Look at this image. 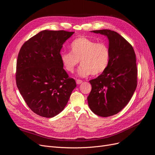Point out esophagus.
<instances>
[{
	"mask_svg": "<svg viewBox=\"0 0 155 155\" xmlns=\"http://www.w3.org/2000/svg\"><path fill=\"white\" fill-rule=\"evenodd\" d=\"M82 82H83V81L80 80V79H77L76 80V83L78 84V85H79V84H81Z\"/></svg>",
	"mask_w": 155,
	"mask_h": 155,
	"instance_id": "34e87169",
	"label": "esophagus"
}]
</instances>
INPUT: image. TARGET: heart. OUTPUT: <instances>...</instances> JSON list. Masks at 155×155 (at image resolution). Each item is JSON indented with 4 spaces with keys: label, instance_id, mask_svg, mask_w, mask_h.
Masks as SVG:
<instances>
[{
    "label": "heart",
    "instance_id": "heart-1",
    "mask_svg": "<svg viewBox=\"0 0 155 155\" xmlns=\"http://www.w3.org/2000/svg\"><path fill=\"white\" fill-rule=\"evenodd\" d=\"M70 52H62L61 61L64 68L73 72L80 60L78 75L86 77L88 75H98L104 72L109 64L110 53L109 46L104 43L85 37L75 39L70 45Z\"/></svg>",
    "mask_w": 155,
    "mask_h": 155
}]
</instances>
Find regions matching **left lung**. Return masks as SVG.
I'll use <instances>...</instances> for the list:
<instances>
[{
  "instance_id": "obj_1",
  "label": "left lung",
  "mask_w": 155,
  "mask_h": 155,
  "mask_svg": "<svg viewBox=\"0 0 155 155\" xmlns=\"http://www.w3.org/2000/svg\"><path fill=\"white\" fill-rule=\"evenodd\" d=\"M107 37L109 64L97 78L89 81L92 90L87 97L94 113L108 117L116 114L127 105L137 86V67L133 46L118 33L110 30H94Z\"/></svg>"
}]
</instances>
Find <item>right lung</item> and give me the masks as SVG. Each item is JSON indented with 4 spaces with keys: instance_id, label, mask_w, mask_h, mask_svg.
I'll return each instance as SVG.
<instances>
[{
    "instance_id": "1",
    "label": "right lung",
    "mask_w": 155,
    "mask_h": 155,
    "mask_svg": "<svg viewBox=\"0 0 155 155\" xmlns=\"http://www.w3.org/2000/svg\"><path fill=\"white\" fill-rule=\"evenodd\" d=\"M64 30H43L22 46L17 61L16 83L27 105L45 118L66 107L76 81L63 69L60 51L73 34Z\"/></svg>"
}]
</instances>
